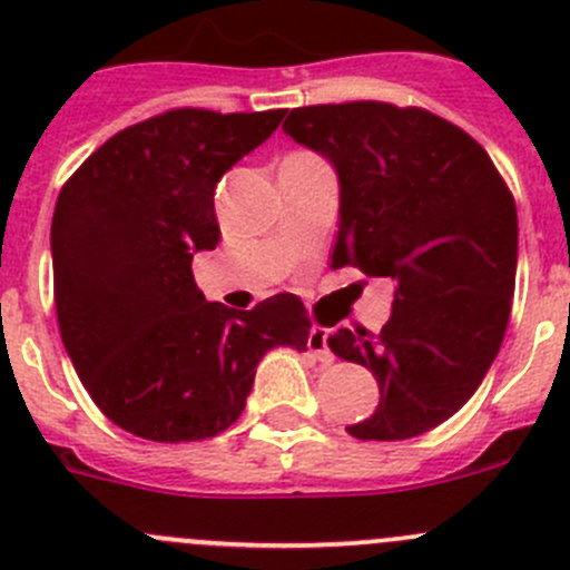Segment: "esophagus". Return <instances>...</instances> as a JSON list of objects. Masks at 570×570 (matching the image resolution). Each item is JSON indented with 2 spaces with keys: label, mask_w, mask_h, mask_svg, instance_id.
Masks as SVG:
<instances>
[{
  "label": "esophagus",
  "mask_w": 570,
  "mask_h": 570,
  "mask_svg": "<svg viewBox=\"0 0 570 570\" xmlns=\"http://www.w3.org/2000/svg\"><path fill=\"white\" fill-rule=\"evenodd\" d=\"M306 344H308V353H312L314 358L322 361V364H331L333 353H331V347H327V327L314 325L312 331H308Z\"/></svg>",
  "instance_id": "esophagus-1"
}]
</instances>
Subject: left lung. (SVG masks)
<instances>
[{"instance_id":"left-lung-1","label":"left lung","mask_w":570,"mask_h":570,"mask_svg":"<svg viewBox=\"0 0 570 570\" xmlns=\"http://www.w3.org/2000/svg\"><path fill=\"white\" fill-rule=\"evenodd\" d=\"M284 131L338 176L333 267L394 281L377 336L366 327L327 336L381 386L375 413L347 433H428L469 402L502 347L519 262L513 195L474 137L422 107H297Z\"/></svg>"}]
</instances>
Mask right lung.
Instances as JSON below:
<instances>
[{"instance_id":"right-lung-1","label":"right lung","mask_w":570,"mask_h":570,"mask_svg":"<svg viewBox=\"0 0 570 570\" xmlns=\"http://www.w3.org/2000/svg\"><path fill=\"white\" fill-rule=\"evenodd\" d=\"M284 109H168L96 148L51 217L55 306L79 381L112 424L159 444L232 428L273 347L306 350V306L209 303L193 256L220 243L215 187Z\"/></svg>"}]
</instances>
